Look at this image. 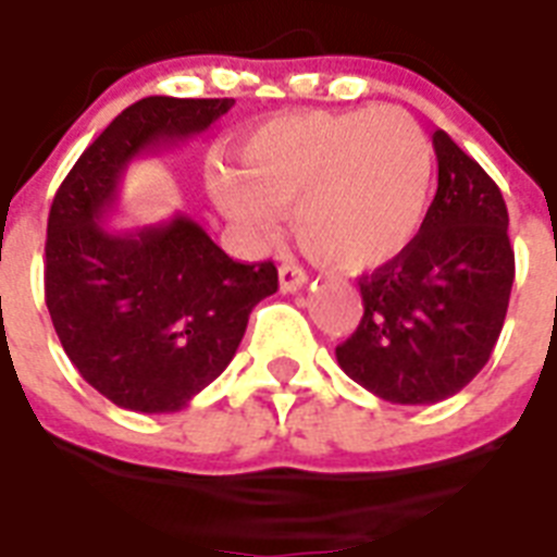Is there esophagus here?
I'll list each match as a JSON object with an SVG mask.
<instances>
[{
  "instance_id": "1",
  "label": "esophagus",
  "mask_w": 557,
  "mask_h": 557,
  "mask_svg": "<svg viewBox=\"0 0 557 557\" xmlns=\"http://www.w3.org/2000/svg\"><path fill=\"white\" fill-rule=\"evenodd\" d=\"M278 284H282V293H296L308 284V273L299 264H284L278 270Z\"/></svg>"
}]
</instances>
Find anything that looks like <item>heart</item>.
Segmentation results:
<instances>
[{
    "label": "heart",
    "mask_w": 557,
    "mask_h": 557,
    "mask_svg": "<svg viewBox=\"0 0 557 557\" xmlns=\"http://www.w3.org/2000/svg\"><path fill=\"white\" fill-rule=\"evenodd\" d=\"M238 173L211 171L220 211L252 244H273L282 211L310 256L337 270H372L412 244L433 185V141L398 107L287 113L238 148Z\"/></svg>",
    "instance_id": "heart-1"
}]
</instances>
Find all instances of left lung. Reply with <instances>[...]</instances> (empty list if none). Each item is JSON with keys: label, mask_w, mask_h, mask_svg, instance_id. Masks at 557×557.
I'll list each match as a JSON object with an SVG mask.
<instances>
[{"label": "left lung", "mask_w": 557, "mask_h": 557, "mask_svg": "<svg viewBox=\"0 0 557 557\" xmlns=\"http://www.w3.org/2000/svg\"><path fill=\"white\" fill-rule=\"evenodd\" d=\"M435 191L400 256L360 278L363 319L337 346L339 369L389 404H438L480 374L515 284L508 209L497 183L444 131Z\"/></svg>", "instance_id": "obj_1"}]
</instances>
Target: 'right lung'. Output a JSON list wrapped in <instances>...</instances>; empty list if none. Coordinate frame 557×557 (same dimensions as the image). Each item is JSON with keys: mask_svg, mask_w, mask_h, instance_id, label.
<instances>
[{"mask_svg": "<svg viewBox=\"0 0 557 557\" xmlns=\"http://www.w3.org/2000/svg\"><path fill=\"white\" fill-rule=\"evenodd\" d=\"M232 103L141 98L81 153L54 194L46 305L69 360L115 407H188L232 363L252 308L278 290L273 261H232L183 211L136 230H113L107 218L133 159L209 131Z\"/></svg>", "mask_w": 557, "mask_h": 557, "instance_id": "obj_1", "label": "right lung"}]
</instances>
